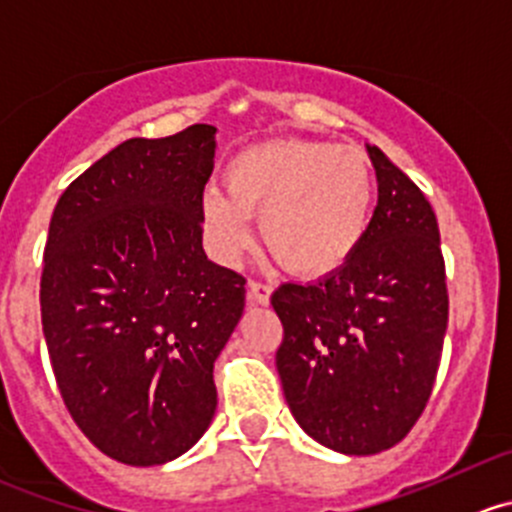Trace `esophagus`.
I'll return each mask as SVG.
<instances>
[{
	"mask_svg": "<svg viewBox=\"0 0 512 512\" xmlns=\"http://www.w3.org/2000/svg\"><path fill=\"white\" fill-rule=\"evenodd\" d=\"M270 297H272V285H267V282H257V280L247 282V302H250V305H270Z\"/></svg>",
	"mask_w": 512,
	"mask_h": 512,
	"instance_id": "obj_1",
	"label": "esophagus"
}]
</instances>
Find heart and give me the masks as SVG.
Wrapping results in <instances>:
<instances>
[{"instance_id":"heart-1","label":"heart","mask_w":512,"mask_h":512,"mask_svg":"<svg viewBox=\"0 0 512 512\" xmlns=\"http://www.w3.org/2000/svg\"><path fill=\"white\" fill-rule=\"evenodd\" d=\"M225 192L207 190L200 220L212 252L235 262L260 217L272 255L300 277L340 272L365 242L375 180L355 147L317 140H275L237 152L225 167Z\"/></svg>"}]
</instances>
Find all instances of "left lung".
Listing matches in <instances>:
<instances>
[{"instance_id":"8db88e82","label":"left lung","mask_w":512,"mask_h":512,"mask_svg":"<svg viewBox=\"0 0 512 512\" xmlns=\"http://www.w3.org/2000/svg\"><path fill=\"white\" fill-rule=\"evenodd\" d=\"M377 207L365 242L335 275L272 292L285 400L325 448L375 455L423 415L448 330L435 212L385 152L367 145Z\"/></svg>"}]
</instances>
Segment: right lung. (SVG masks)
<instances>
[{"label": "right lung", "instance_id": "right-lung-1", "mask_svg": "<svg viewBox=\"0 0 512 512\" xmlns=\"http://www.w3.org/2000/svg\"><path fill=\"white\" fill-rule=\"evenodd\" d=\"M215 132L122 142L49 222L39 302L54 377L79 430L124 465L170 463L205 435L212 367L245 310V277L202 250Z\"/></svg>", "mask_w": 512, "mask_h": 512}]
</instances>
